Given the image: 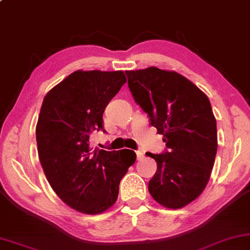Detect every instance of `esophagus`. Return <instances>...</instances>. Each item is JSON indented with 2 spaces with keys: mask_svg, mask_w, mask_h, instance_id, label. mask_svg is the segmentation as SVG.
<instances>
[{
  "mask_svg": "<svg viewBox=\"0 0 250 250\" xmlns=\"http://www.w3.org/2000/svg\"><path fill=\"white\" fill-rule=\"evenodd\" d=\"M136 155H137V160H142L144 158V152H143L142 149H137V151H136Z\"/></svg>",
  "mask_w": 250,
  "mask_h": 250,
  "instance_id": "34e87169",
  "label": "esophagus"
}]
</instances>
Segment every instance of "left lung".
Segmentation results:
<instances>
[{"label":"left lung","mask_w":250,"mask_h":250,"mask_svg":"<svg viewBox=\"0 0 250 250\" xmlns=\"http://www.w3.org/2000/svg\"><path fill=\"white\" fill-rule=\"evenodd\" d=\"M125 74L135 102L167 146L160 154L146 153L158 165L148 191L165 207H184L201 194L214 167L217 128L210 102L176 72L149 67Z\"/></svg>","instance_id":"8db88e82"}]
</instances>
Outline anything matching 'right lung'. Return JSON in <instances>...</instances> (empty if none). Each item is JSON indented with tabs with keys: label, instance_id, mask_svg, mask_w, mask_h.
Instances as JSON below:
<instances>
[{
	"label": "right lung",
	"instance_id": "obj_1",
	"mask_svg": "<svg viewBox=\"0 0 250 250\" xmlns=\"http://www.w3.org/2000/svg\"><path fill=\"white\" fill-rule=\"evenodd\" d=\"M127 82L122 71H76L43 99L36 125L40 162L57 195L75 210L101 214L115 204L119 185L134 165L131 149L90 146L103 131L106 106Z\"/></svg>",
	"mask_w": 250,
	"mask_h": 250
}]
</instances>
